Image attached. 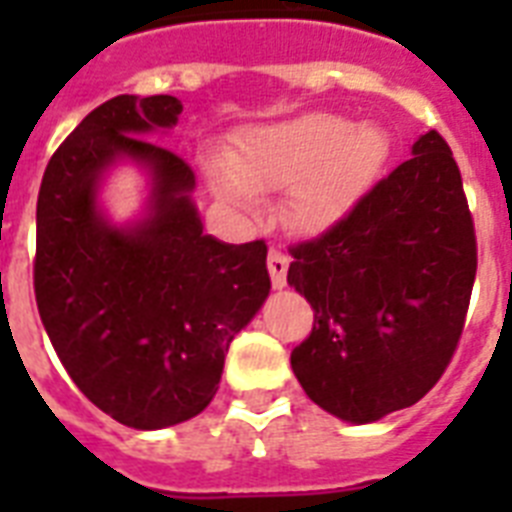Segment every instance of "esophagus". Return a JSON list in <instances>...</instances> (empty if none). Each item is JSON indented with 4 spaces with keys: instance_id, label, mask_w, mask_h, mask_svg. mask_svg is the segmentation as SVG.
I'll return each mask as SVG.
<instances>
[{
    "instance_id": "esophagus-1",
    "label": "esophagus",
    "mask_w": 512,
    "mask_h": 512,
    "mask_svg": "<svg viewBox=\"0 0 512 512\" xmlns=\"http://www.w3.org/2000/svg\"><path fill=\"white\" fill-rule=\"evenodd\" d=\"M287 268L289 257L281 252V249H271L268 252V273H271V284L276 289H281L287 284Z\"/></svg>"
}]
</instances>
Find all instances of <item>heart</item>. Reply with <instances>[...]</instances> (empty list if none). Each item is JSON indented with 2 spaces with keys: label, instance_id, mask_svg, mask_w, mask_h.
Returning a JSON list of instances; mask_svg holds the SVG:
<instances>
[{
  "label": "heart",
  "instance_id": "heart-1",
  "mask_svg": "<svg viewBox=\"0 0 512 512\" xmlns=\"http://www.w3.org/2000/svg\"><path fill=\"white\" fill-rule=\"evenodd\" d=\"M385 156L388 138L372 124L305 114L247 132L231 156L233 177H220V191L231 199H247V193L292 188L289 220L303 231H324L356 204Z\"/></svg>",
  "mask_w": 512,
  "mask_h": 512
}]
</instances>
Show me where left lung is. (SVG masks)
Instances as JSON below:
<instances>
[{
    "instance_id": "8db88e82",
    "label": "left lung",
    "mask_w": 512,
    "mask_h": 512,
    "mask_svg": "<svg viewBox=\"0 0 512 512\" xmlns=\"http://www.w3.org/2000/svg\"><path fill=\"white\" fill-rule=\"evenodd\" d=\"M412 154L321 236L289 247V287L313 308L292 369L313 404L358 425L417 404L441 380L476 281L452 148L430 130Z\"/></svg>"
}]
</instances>
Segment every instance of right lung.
Instances as JSON below:
<instances>
[{
  "instance_id": "obj_1",
  "label": "right lung",
  "mask_w": 512,
  "mask_h": 512,
  "mask_svg": "<svg viewBox=\"0 0 512 512\" xmlns=\"http://www.w3.org/2000/svg\"><path fill=\"white\" fill-rule=\"evenodd\" d=\"M172 95H116L52 154L36 199L34 292L76 388L127 428L185 422L215 398L225 353L268 297L263 239L204 233L185 159L146 140L172 127ZM130 155L155 177L152 212L132 229L99 215L97 183Z\"/></svg>"
}]
</instances>
